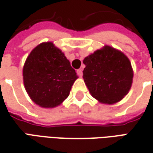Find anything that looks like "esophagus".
Listing matches in <instances>:
<instances>
[{"mask_svg":"<svg viewBox=\"0 0 153 153\" xmlns=\"http://www.w3.org/2000/svg\"><path fill=\"white\" fill-rule=\"evenodd\" d=\"M76 73H77V75L79 76H82L83 75V72H82V69H77V71H76Z\"/></svg>","mask_w":153,"mask_h":153,"instance_id":"34e87169","label":"esophagus"}]
</instances>
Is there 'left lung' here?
<instances>
[{
  "label": "left lung",
  "instance_id": "obj_1",
  "mask_svg": "<svg viewBox=\"0 0 153 153\" xmlns=\"http://www.w3.org/2000/svg\"><path fill=\"white\" fill-rule=\"evenodd\" d=\"M83 62L85 84L100 102L113 104L129 92L134 72L129 58L123 52L105 46L85 57Z\"/></svg>",
  "mask_w": 153,
  "mask_h": 153
}]
</instances>
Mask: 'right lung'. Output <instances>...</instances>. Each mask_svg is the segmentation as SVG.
I'll use <instances>...</instances> for the list:
<instances>
[{
  "label": "right lung",
  "mask_w": 153,
  "mask_h": 153,
  "mask_svg": "<svg viewBox=\"0 0 153 153\" xmlns=\"http://www.w3.org/2000/svg\"><path fill=\"white\" fill-rule=\"evenodd\" d=\"M23 78L33 102L44 108H53L69 96L78 76L64 53L47 42L38 45L28 55Z\"/></svg>",
  "instance_id": "add662e5"
}]
</instances>
